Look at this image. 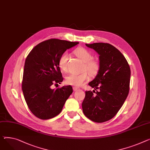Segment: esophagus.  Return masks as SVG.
Masks as SVG:
<instances>
[{
  "label": "esophagus",
  "mask_w": 150,
  "mask_h": 150,
  "mask_svg": "<svg viewBox=\"0 0 150 150\" xmlns=\"http://www.w3.org/2000/svg\"><path fill=\"white\" fill-rule=\"evenodd\" d=\"M73 90H74V91H79V90H80V88H79V87H73Z\"/></svg>",
  "instance_id": "34e87169"
}]
</instances>
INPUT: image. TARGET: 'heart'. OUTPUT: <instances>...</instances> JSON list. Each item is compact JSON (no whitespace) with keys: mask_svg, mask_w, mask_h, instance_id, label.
Returning a JSON list of instances; mask_svg holds the SVG:
<instances>
[{"mask_svg":"<svg viewBox=\"0 0 150 150\" xmlns=\"http://www.w3.org/2000/svg\"><path fill=\"white\" fill-rule=\"evenodd\" d=\"M75 54L84 62L82 73L76 74L71 73L66 76L65 82L68 85L74 86H80L89 78L88 72L92 75H96L99 69V65L98 62L92 60V55L88 50L84 47H78L74 51ZM69 54L67 52H63L58 59V66L61 70L66 71L67 69V61ZM88 72H87L86 71Z\"/></svg>","mask_w":150,"mask_h":150,"instance_id":"b5f03b06","label":"heart"}]
</instances>
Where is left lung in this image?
Returning a JSON list of instances; mask_svg holds the SVG:
<instances>
[{
	"mask_svg": "<svg viewBox=\"0 0 150 150\" xmlns=\"http://www.w3.org/2000/svg\"><path fill=\"white\" fill-rule=\"evenodd\" d=\"M86 45L99 55V69L95 79L88 83L96 91H86L83 111L91 121L104 122L112 119L125 101L129 90L130 68L122 54L112 45Z\"/></svg>",
	"mask_w": 150,
	"mask_h": 150,
	"instance_id": "obj_1",
	"label": "left lung"
}]
</instances>
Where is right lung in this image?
Instances as JSON below:
<instances>
[{"label": "right lung", "instance_id": "add662e5", "mask_svg": "<svg viewBox=\"0 0 150 150\" xmlns=\"http://www.w3.org/2000/svg\"><path fill=\"white\" fill-rule=\"evenodd\" d=\"M52 38L35 46L27 56L24 66L22 91L28 108L41 119L57 116L73 90L71 86L51 88L53 84L63 81L58 59L67 49L78 45Z\"/></svg>", "mask_w": 150, "mask_h": 150}]
</instances>
